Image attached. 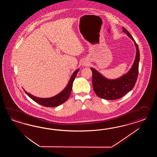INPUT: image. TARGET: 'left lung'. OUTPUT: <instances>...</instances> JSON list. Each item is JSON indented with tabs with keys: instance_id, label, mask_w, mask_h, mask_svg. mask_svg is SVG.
Returning <instances> with one entry per match:
<instances>
[{
	"instance_id": "1",
	"label": "left lung",
	"mask_w": 157,
	"mask_h": 157,
	"mask_svg": "<svg viewBox=\"0 0 157 157\" xmlns=\"http://www.w3.org/2000/svg\"><path fill=\"white\" fill-rule=\"evenodd\" d=\"M123 32L134 42L136 53L133 65L126 74L118 79L110 80L105 78L94 68H91L93 73V87L96 95L108 100H117L131 90L136 83L139 73V63L140 53L138 44L128 30L123 27Z\"/></svg>"
}]
</instances>
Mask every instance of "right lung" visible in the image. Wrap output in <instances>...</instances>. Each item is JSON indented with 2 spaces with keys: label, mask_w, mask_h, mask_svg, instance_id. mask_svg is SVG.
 Wrapping results in <instances>:
<instances>
[{
  "label": "right lung",
  "mask_w": 157,
  "mask_h": 157,
  "mask_svg": "<svg viewBox=\"0 0 157 157\" xmlns=\"http://www.w3.org/2000/svg\"><path fill=\"white\" fill-rule=\"evenodd\" d=\"M78 71H79V69L76 70V71L73 73L66 87L60 93L53 97L48 98H38L37 97H34L33 95H31L26 91H24L25 93L28 95L30 98H32L36 102L38 103V104L41 105L46 107H51V108L56 107L62 104L68 99L71 93L73 82L74 81L76 74Z\"/></svg>",
  "instance_id": "right-lung-1"
}]
</instances>
